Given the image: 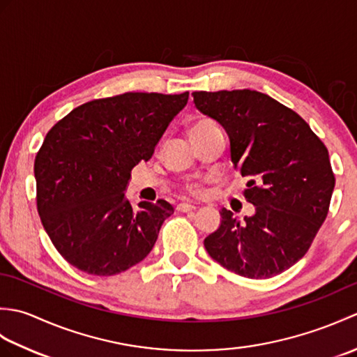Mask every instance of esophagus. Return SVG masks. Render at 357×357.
I'll return each mask as SVG.
<instances>
[{"label":"esophagus","mask_w":357,"mask_h":357,"mask_svg":"<svg viewBox=\"0 0 357 357\" xmlns=\"http://www.w3.org/2000/svg\"><path fill=\"white\" fill-rule=\"evenodd\" d=\"M196 207L192 206V204H188V202H179L176 206V210L179 211V213H187V211H192Z\"/></svg>","instance_id":"34e87169"}]
</instances>
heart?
<instances>
[{
    "instance_id": "obj_1",
    "label": "heart",
    "mask_w": 357,
    "mask_h": 357,
    "mask_svg": "<svg viewBox=\"0 0 357 357\" xmlns=\"http://www.w3.org/2000/svg\"><path fill=\"white\" fill-rule=\"evenodd\" d=\"M216 126L211 123V121L208 119H196L195 123L190 126V135L192 138H196V136H199L202 133L208 132L210 128H215ZM206 183L207 179H199V181H192V183L187 184V190L190 192L192 195H202L204 192H206Z\"/></svg>"
}]
</instances>
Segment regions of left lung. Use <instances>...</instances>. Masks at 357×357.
Listing matches in <instances>:
<instances>
[{
	"instance_id": "obj_1",
	"label": "left lung",
	"mask_w": 357,
	"mask_h": 357,
	"mask_svg": "<svg viewBox=\"0 0 357 357\" xmlns=\"http://www.w3.org/2000/svg\"><path fill=\"white\" fill-rule=\"evenodd\" d=\"M204 115L230 138L234 169L248 178L255 215L239 221L222 208L204 245L224 268L250 279L288 270L312 247L335 188L328 150L294 110L256 90L193 92Z\"/></svg>"
}]
</instances>
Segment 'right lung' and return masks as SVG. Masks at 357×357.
<instances>
[{
	"instance_id": "obj_1",
	"label": "right lung",
	"mask_w": 357,
	"mask_h": 357,
	"mask_svg": "<svg viewBox=\"0 0 357 357\" xmlns=\"http://www.w3.org/2000/svg\"><path fill=\"white\" fill-rule=\"evenodd\" d=\"M179 95L128 92L73 109L45 135L35 158L36 208L58 253L95 276H113L146 257L172 204L124 190L133 167L149 161L170 121L185 107Z\"/></svg>"
}]
</instances>
